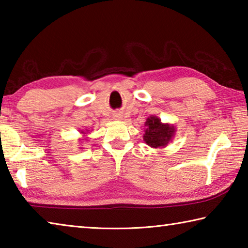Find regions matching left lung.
Wrapping results in <instances>:
<instances>
[{"instance_id": "8db88e82", "label": "left lung", "mask_w": 248, "mask_h": 248, "mask_svg": "<svg viewBox=\"0 0 248 248\" xmlns=\"http://www.w3.org/2000/svg\"><path fill=\"white\" fill-rule=\"evenodd\" d=\"M144 125L145 133L143 140L146 144L154 149L166 146L176 131L173 124H162L161 120L155 116H150Z\"/></svg>"}]
</instances>
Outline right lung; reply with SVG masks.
<instances>
[{"mask_svg": "<svg viewBox=\"0 0 248 248\" xmlns=\"http://www.w3.org/2000/svg\"><path fill=\"white\" fill-rule=\"evenodd\" d=\"M82 133H85V132H84V131H82Z\"/></svg>", "mask_w": 248, "mask_h": 248, "instance_id": "right-lung-1", "label": "right lung"}]
</instances>
